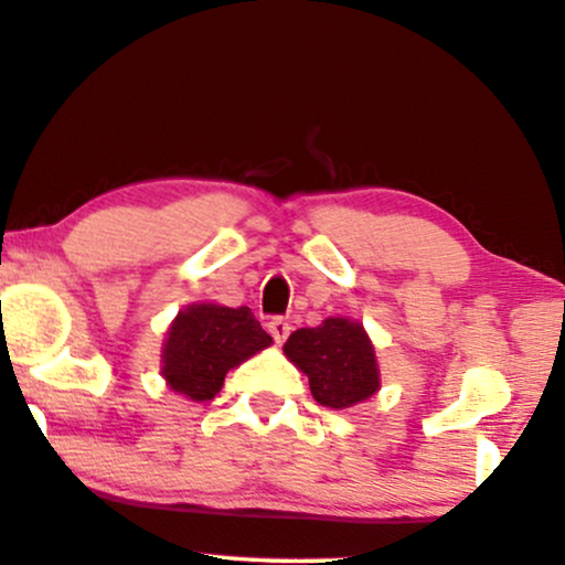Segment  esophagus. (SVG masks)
Here are the masks:
<instances>
[{
	"mask_svg": "<svg viewBox=\"0 0 565 565\" xmlns=\"http://www.w3.org/2000/svg\"><path fill=\"white\" fill-rule=\"evenodd\" d=\"M289 331H291V326H289L287 318H270L268 320V333L274 335L276 344H284V341H287Z\"/></svg>",
	"mask_w": 565,
	"mask_h": 565,
	"instance_id": "esophagus-1",
	"label": "esophagus"
}]
</instances>
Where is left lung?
Wrapping results in <instances>:
<instances>
[{
	"mask_svg": "<svg viewBox=\"0 0 565 565\" xmlns=\"http://www.w3.org/2000/svg\"><path fill=\"white\" fill-rule=\"evenodd\" d=\"M284 354L307 375L312 398L331 409L365 402L381 388L375 347L356 320L326 318L316 328H299Z\"/></svg>",
	"mask_w": 565,
	"mask_h": 565,
	"instance_id": "1",
	"label": "left lung"
}]
</instances>
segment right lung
Instances as JSON below:
<instances>
[{"mask_svg": "<svg viewBox=\"0 0 565 565\" xmlns=\"http://www.w3.org/2000/svg\"><path fill=\"white\" fill-rule=\"evenodd\" d=\"M274 344L249 307L190 305L177 312L161 349V375L177 394L211 402L232 367Z\"/></svg>", "mask_w": 565, "mask_h": 565, "instance_id": "obj_1", "label": "right lung"}]
</instances>
